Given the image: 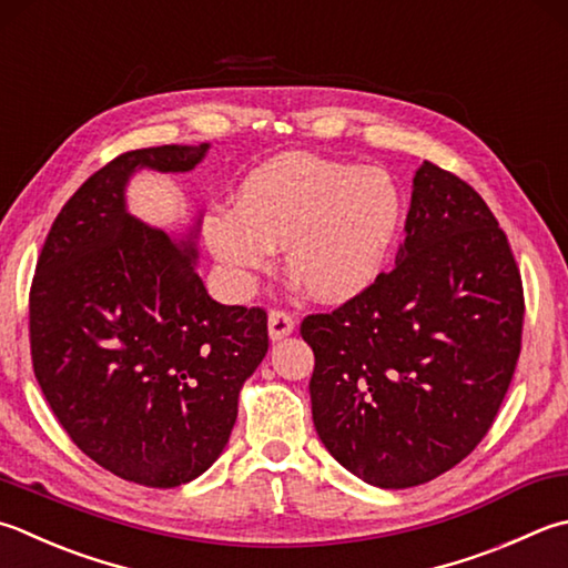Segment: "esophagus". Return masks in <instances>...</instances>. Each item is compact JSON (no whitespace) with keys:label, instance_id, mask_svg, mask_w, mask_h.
I'll return each instance as SVG.
<instances>
[{"label":"esophagus","instance_id":"34e87169","mask_svg":"<svg viewBox=\"0 0 568 568\" xmlns=\"http://www.w3.org/2000/svg\"><path fill=\"white\" fill-rule=\"evenodd\" d=\"M296 321L294 314L286 312V308H272L270 312V336L272 341H280L284 336H288L294 331Z\"/></svg>","mask_w":568,"mask_h":568}]
</instances>
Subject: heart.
Segmentation results:
<instances>
[{
    "mask_svg": "<svg viewBox=\"0 0 568 568\" xmlns=\"http://www.w3.org/2000/svg\"><path fill=\"white\" fill-rule=\"evenodd\" d=\"M403 192L383 168L288 153L244 180L234 207L207 212L205 242L230 286L247 294L284 247L308 294L344 304L378 282L403 227Z\"/></svg>",
    "mask_w": 568,
    "mask_h": 568,
    "instance_id": "heart-1",
    "label": "heart"
}]
</instances>
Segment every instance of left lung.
<instances>
[{"label":"left lung","mask_w":568,"mask_h":568,"mask_svg":"<svg viewBox=\"0 0 568 568\" xmlns=\"http://www.w3.org/2000/svg\"><path fill=\"white\" fill-rule=\"evenodd\" d=\"M405 232L390 272L302 321L321 443L383 489L463 463L495 423L521 351V274L487 202L425 160Z\"/></svg>","instance_id":"obj_1"}]
</instances>
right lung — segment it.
Wrapping results in <instances>:
<instances>
[{
    "instance_id": "obj_1",
    "label": "right lung",
    "mask_w": 568,
    "mask_h": 568,
    "mask_svg": "<svg viewBox=\"0 0 568 568\" xmlns=\"http://www.w3.org/2000/svg\"><path fill=\"white\" fill-rule=\"evenodd\" d=\"M207 145L113 158L61 207L29 288L31 366L71 443L115 477L178 487L215 463L270 334L262 306H224L195 250L123 207L135 168L190 170Z\"/></svg>"
}]
</instances>
